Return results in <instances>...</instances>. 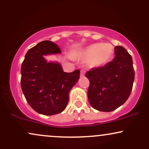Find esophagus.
<instances>
[{"label":"esophagus","instance_id":"esophagus-1","mask_svg":"<svg viewBox=\"0 0 149 149\" xmlns=\"http://www.w3.org/2000/svg\"><path fill=\"white\" fill-rule=\"evenodd\" d=\"M85 73V71H84V70H82V71H80V77L84 76Z\"/></svg>","mask_w":149,"mask_h":149}]
</instances>
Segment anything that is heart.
Here are the masks:
<instances>
[{
  "mask_svg": "<svg viewBox=\"0 0 149 149\" xmlns=\"http://www.w3.org/2000/svg\"><path fill=\"white\" fill-rule=\"evenodd\" d=\"M114 49L109 43H94L78 52L80 58L89 61L93 67H102L107 64L112 59Z\"/></svg>",
  "mask_w": 149,
  "mask_h": 149,
  "instance_id": "1",
  "label": "heart"
}]
</instances>
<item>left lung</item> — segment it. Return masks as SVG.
Instances as JSON below:
<instances>
[{"instance_id":"8db88e82","label":"left lung","mask_w":149,"mask_h":149,"mask_svg":"<svg viewBox=\"0 0 149 149\" xmlns=\"http://www.w3.org/2000/svg\"><path fill=\"white\" fill-rule=\"evenodd\" d=\"M85 76L90 80L88 97L92 107L100 111H112L130 95L134 80L132 58L123 47L116 46L113 60L92 69Z\"/></svg>"}]
</instances>
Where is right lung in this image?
<instances>
[{
	"label": "right lung",
	"instance_id": "right-lung-1",
	"mask_svg": "<svg viewBox=\"0 0 149 149\" xmlns=\"http://www.w3.org/2000/svg\"><path fill=\"white\" fill-rule=\"evenodd\" d=\"M61 52L55 43L44 40L29 49L22 62V92L31 107L42 115L62 112L69 102L70 91L80 78L78 69L64 72L60 63L45 58Z\"/></svg>",
	"mask_w": 149,
	"mask_h": 149
}]
</instances>
